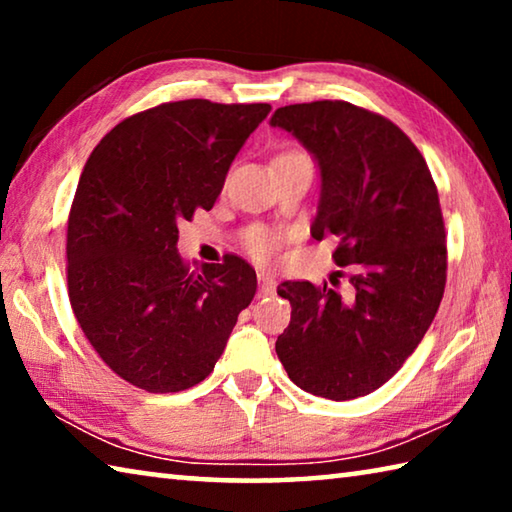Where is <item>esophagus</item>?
Listing matches in <instances>:
<instances>
[{"label": "esophagus", "instance_id": "esophagus-1", "mask_svg": "<svg viewBox=\"0 0 512 512\" xmlns=\"http://www.w3.org/2000/svg\"><path fill=\"white\" fill-rule=\"evenodd\" d=\"M257 280H259V293L262 296H273L275 293V277L271 273H257Z\"/></svg>", "mask_w": 512, "mask_h": 512}]
</instances>
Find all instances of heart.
Listing matches in <instances>:
<instances>
[{"label": "heart", "instance_id": "obj_1", "mask_svg": "<svg viewBox=\"0 0 512 512\" xmlns=\"http://www.w3.org/2000/svg\"><path fill=\"white\" fill-rule=\"evenodd\" d=\"M244 248L255 259H271L280 248V235L266 228H250L244 235Z\"/></svg>", "mask_w": 512, "mask_h": 512}]
</instances>
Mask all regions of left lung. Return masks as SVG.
I'll return each instance as SVG.
<instances>
[{"label": "left lung", "instance_id": "8db88e82", "mask_svg": "<svg viewBox=\"0 0 512 512\" xmlns=\"http://www.w3.org/2000/svg\"><path fill=\"white\" fill-rule=\"evenodd\" d=\"M271 126L316 158L311 237H334V262L350 268L343 291L327 282L277 287L291 302V323L275 352L302 391L354 400L402 368L443 300L447 235L438 189L418 146L391 119L348 101L277 108Z\"/></svg>", "mask_w": 512, "mask_h": 512}]
</instances>
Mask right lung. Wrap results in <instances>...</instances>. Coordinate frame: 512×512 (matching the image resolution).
I'll list each match as a JSON object with an SVG mask.
<instances>
[{
  "label": "right lung",
  "mask_w": 512,
  "mask_h": 512,
  "mask_svg": "<svg viewBox=\"0 0 512 512\" xmlns=\"http://www.w3.org/2000/svg\"><path fill=\"white\" fill-rule=\"evenodd\" d=\"M268 103H160L94 146L67 221V293L85 339L121 379L178 393L214 370L257 291L241 257L189 271L178 223L212 210Z\"/></svg>",
  "instance_id": "1"
}]
</instances>
